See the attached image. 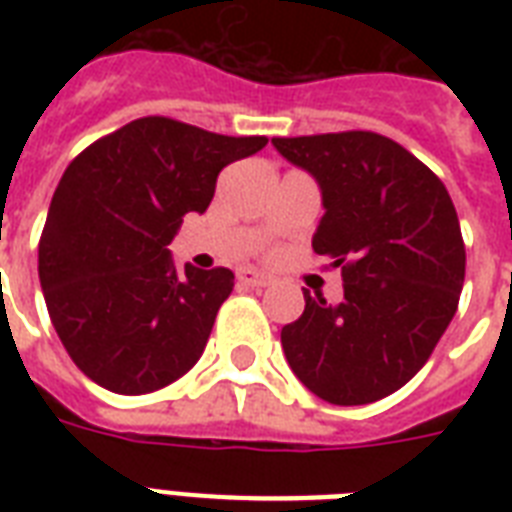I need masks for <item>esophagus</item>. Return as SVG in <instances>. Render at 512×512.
Masks as SVG:
<instances>
[{
	"label": "esophagus",
	"instance_id": "obj_1",
	"mask_svg": "<svg viewBox=\"0 0 512 512\" xmlns=\"http://www.w3.org/2000/svg\"><path fill=\"white\" fill-rule=\"evenodd\" d=\"M236 279H239V284H244V287H252V289H263L271 284V279H268L265 273H257V271H252V268H241V271L236 273Z\"/></svg>",
	"mask_w": 512,
	"mask_h": 512
}]
</instances>
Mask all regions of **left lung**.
I'll return each instance as SVG.
<instances>
[{
    "label": "left lung",
    "instance_id": "obj_1",
    "mask_svg": "<svg viewBox=\"0 0 512 512\" xmlns=\"http://www.w3.org/2000/svg\"><path fill=\"white\" fill-rule=\"evenodd\" d=\"M321 185L313 252L340 268L345 297L305 295L281 345L305 388L337 406L396 393L457 313L465 241L446 185L396 140L369 130L273 138Z\"/></svg>",
    "mask_w": 512,
    "mask_h": 512
}]
</instances>
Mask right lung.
Wrapping results in <instances>:
<instances>
[{"label":"right lung","instance_id":"obj_1","mask_svg":"<svg viewBox=\"0 0 512 512\" xmlns=\"http://www.w3.org/2000/svg\"><path fill=\"white\" fill-rule=\"evenodd\" d=\"M265 143L143 116L68 164L39 239V281L63 348L100 388L154 393L199 361L233 273H177L167 244L188 212L209 207L220 170Z\"/></svg>","mask_w":512,"mask_h":512}]
</instances>
